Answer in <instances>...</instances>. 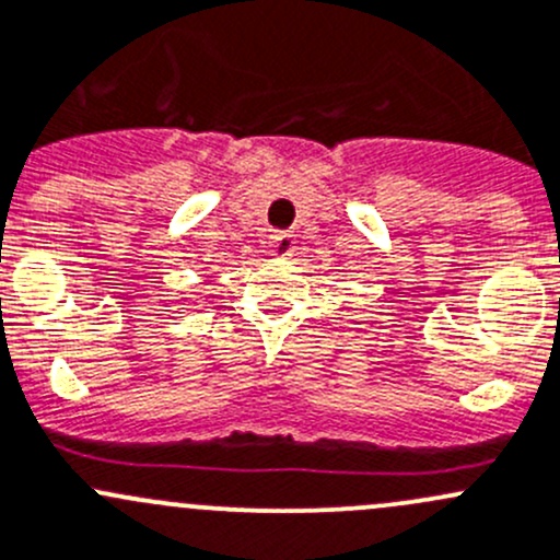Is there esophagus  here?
<instances>
[{
    "instance_id": "34e87169",
    "label": "esophagus",
    "mask_w": 560,
    "mask_h": 560,
    "mask_svg": "<svg viewBox=\"0 0 560 560\" xmlns=\"http://www.w3.org/2000/svg\"><path fill=\"white\" fill-rule=\"evenodd\" d=\"M292 249H295V235L292 233H276L273 235V255L276 257H281V260H284V257L292 255Z\"/></svg>"
}]
</instances>
